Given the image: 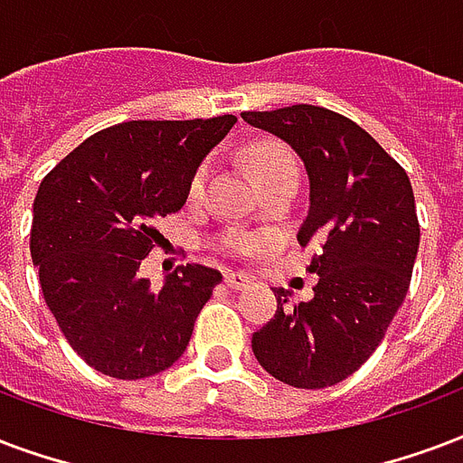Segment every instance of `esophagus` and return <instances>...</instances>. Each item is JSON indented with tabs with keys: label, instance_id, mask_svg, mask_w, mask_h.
Returning a JSON list of instances; mask_svg holds the SVG:
<instances>
[{
	"label": "esophagus",
	"instance_id": "esophagus-1",
	"mask_svg": "<svg viewBox=\"0 0 463 463\" xmlns=\"http://www.w3.org/2000/svg\"><path fill=\"white\" fill-rule=\"evenodd\" d=\"M225 284L231 288H245L250 287V277L242 274V271H228V274H225Z\"/></svg>",
	"mask_w": 463,
	"mask_h": 463
}]
</instances>
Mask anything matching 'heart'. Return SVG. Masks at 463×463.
<instances>
[{
    "label": "heart",
    "mask_w": 463,
    "mask_h": 463,
    "mask_svg": "<svg viewBox=\"0 0 463 463\" xmlns=\"http://www.w3.org/2000/svg\"><path fill=\"white\" fill-rule=\"evenodd\" d=\"M247 162H250V169L255 175L257 184L260 182H267V179H274L279 175H288V172H296L298 175V167H296L294 155L288 153L287 147L279 146V143H255V146L247 147ZM206 165L196 169V175L192 176L189 182V201L201 199L203 194V184H206ZM260 240L250 238V235H240V232H232V235H225L223 247L232 250V252H250L252 247L257 245Z\"/></svg>",
    "instance_id": "heart-1"
}]
</instances>
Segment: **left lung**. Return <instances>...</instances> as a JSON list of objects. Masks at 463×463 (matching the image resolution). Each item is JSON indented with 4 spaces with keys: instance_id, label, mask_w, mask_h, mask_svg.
<instances>
[{
    "instance_id": "obj_1",
    "label": "left lung",
    "mask_w": 463,
    "mask_h": 463,
    "mask_svg": "<svg viewBox=\"0 0 463 463\" xmlns=\"http://www.w3.org/2000/svg\"><path fill=\"white\" fill-rule=\"evenodd\" d=\"M242 118L301 157L310 206L298 242L313 245L317 274L310 301L291 306V291L274 288L277 313L252 335V352L288 386H335L372 357L411 287L420 247L411 179L364 128L323 106Z\"/></svg>"
}]
</instances>
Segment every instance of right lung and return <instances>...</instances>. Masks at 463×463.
Here are the masks:
<instances>
[{"mask_svg":"<svg viewBox=\"0 0 463 463\" xmlns=\"http://www.w3.org/2000/svg\"><path fill=\"white\" fill-rule=\"evenodd\" d=\"M235 121L118 123L87 137L38 186L31 260L60 330L97 372L146 379L184 354L223 277L186 264L155 291L140 262L162 240L155 223L184 206L192 176Z\"/></svg>","mask_w":463,"mask_h":463,"instance_id":"add662e5","label":"right lung"}]
</instances>
